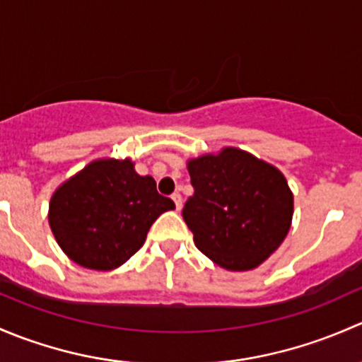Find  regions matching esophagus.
Returning <instances> with one entry per match:
<instances>
[{
    "label": "esophagus",
    "mask_w": 362,
    "mask_h": 362,
    "mask_svg": "<svg viewBox=\"0 0 362 362\" xmlns=\"http://www.w3.org/2000/svg\"><path fill=\"white\" fill-rule=\"evenodd\" d=\"M171 199H173V203H175V206H177V210H180V208H182V196H180V192H173V194H171Z\"/></svg>",
    "instance_id": "34e87169"
}]
</instances>
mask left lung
Listing matches in <instances>:
<instances>
[{
    "instance_id": "left-lung-1",
    "label": "left lung",
    "mask_w": 362,
    "mask_h": 362,
    "mask_svg": "<svg viewBox=\"0 0 362 362\" xmlns=\"http://www.w3.org/2000/svg\"><path fill=\"white\" fill-rule=\"evenodd\" d=\"M194 194L182 217L194 243L229 272L257 268L291 229L294 198L282 171L236 147L189 159Z\"/></svg>"
}]
</instances>
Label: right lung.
<instances>
[{
	"mask_svg": "<svg viewBox=\"0 0 362 362\" xmlns=\"http://www.w3.org/2000/svg\"><path fill=\"white\" fill-rule=\"evenodd\" d=\"M173 208L131 159H96L56 189L49 224L71 261L108 272L136 254L156 218Z\"/></svg>",
	"mask_w": 362,
	"mask_h": 362,
	"instance_id": "obj_1",
	"label": "right lung"
}]
</instances>
